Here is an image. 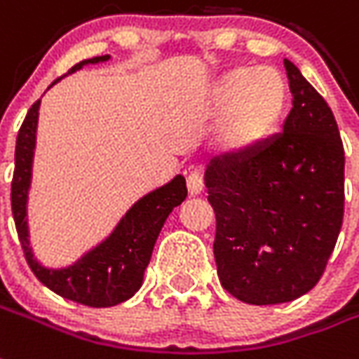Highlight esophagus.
I'll list each match as a JSON object with an SVG mask.
<instances>
[{"label": "esophagus", "instance_id": "34e87169", "mask_svg": "<svg viewBox=\"0 0 359 359\" xmlns=\"http://www.w3.org/2000/svg\"><path fill=\"white\" fill-rule=\"evenodd\" d=\"M187 189L191 196H196V194L202 193V189H204V177H202V174L198 170H193L187 176Z\"/></svg>", "mask_w": 359, "mask_h": 359}]
</instances>
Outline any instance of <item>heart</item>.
<instances>
[{"label": "heart", "instance_id": "b5f03b06", "mask_svg": "<svg viewBox=\"0 0 359 359\" xmlns=\"http://www.w3.org/2000/svg\"><path fill=\"white\" fill-rule=\"evenodd\" d=\"M211 107L223 114L219 142L249 154L273 135L286 108V86L271 69L240 67L224 73L211 90Z\"/></svg>", "mask_w": 359, "mask_h": 359}]
</instances>
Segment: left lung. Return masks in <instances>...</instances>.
I'll return each instance as SVG.
<instances>
[{
    "instance_id": "1",
    "label": "left lung",
    "mask_w": 359,
    "mask_h": 359,
    "mask_svg": "<svg viewBox=\"0 0 359 359\" xmlns=\"http://www.w3.org/2000/svg\"><path fill=\"white\" fill-rule=\"evenodd\" d=\"M292 110L283 133L205 170L221 285L240 302L275 305L320 280L344 213V149L324 97L285 60Z\"/></svg>"
}]
</instances>
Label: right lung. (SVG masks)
<instances>
[{
	"instance_id": "right-lung-1",
	"label": "right lung",
	"mask_w": 359,
	"mask_h": 359,
	"mask_svg": "<svg viewBox=\"0 0 359 359\" xmlns=\"http://www.w3.org/2000/svg\"><path fill=\"white\" fill-rule=\"evenodd\" d=\"M108 57L110 55H97L91 60L80 61L69 71V74L82 69V65L107 61ZM57 80H54L52 86ZM39 107L41 99L33 102L27 110L26 119L16 136L15 174L11 182V208L27 266L44 286H48L52 292L60 294L61 298L88 307H112L121 304L135 296L140 288L144 269L148 268L155 241L166 217L187 196L185 177L176 176L170 183L138 200L125 213L112 234L101 245L86 252L76 264L63 269L43 268L32 255L26 223L27 189L32 182Z\"/></svg>"
}]
</instances>
